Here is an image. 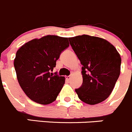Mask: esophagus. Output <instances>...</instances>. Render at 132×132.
I'll return each instance as SVG.
<instances>
[{
	"instance_id": "1",
	"label": "esophagus",
	"mask_w": 132,
	"mask_h": 132,
	"mask_svg": "<svg viewBox=\"0 0 132 132\" xmlns=\"http://www.w3.org/2000/svg\"><path fill=\"white\" fill-rule=\"evenodd\" d=\"M71 78V76H67V77H66V80H69Z\"/></svg>"
}]
</instances>
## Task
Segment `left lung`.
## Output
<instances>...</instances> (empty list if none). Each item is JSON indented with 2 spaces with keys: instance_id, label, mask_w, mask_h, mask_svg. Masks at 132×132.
Masks as SVG:
<instances>
[{
  "instance_id": "1",
  "label": "left lung",
  "mask_w": 132,
  "mask_h": 132,
  "mask_svg": "<svg viewBox=\"0 0 132 132\" xmlns=\"http://www.w3.org/2000/svg\"><path fill=\"white\" fill-rule=\"evenodd\" d=\"M69 40L82 65V85L75 90L78 98L89 105L102 102L111 95L119 77V53L109 41L100 37L83 35Z\"/></svg>"
}]
</instances>
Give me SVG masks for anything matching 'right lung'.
Instances as JSON below:
<instances>
[{"mask_svg": "<svg viewBox=\"0 0 132 132\" xmlns=\"http://www.w3.org/2000/svg\"><path fill=\"white\" fill-rule=\"evenodd\" d=\"M69 46L68 38L46 35L29 41L17 51L14 63L17 78L29 98L42 105L56 100L65 78L50 72Z\"/></svg>", "mask_w": 132, "mask_h": 132, "instance_id": "add662e5", "label": "right lung"}]
</instances>
